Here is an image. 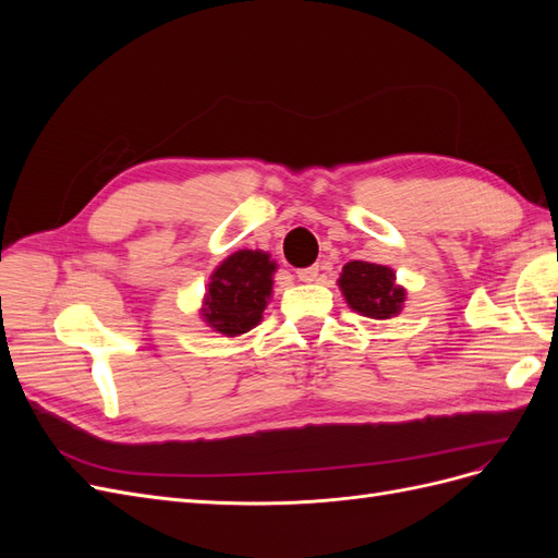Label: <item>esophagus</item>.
<instances>
[{
	"label": "esophagus",
	"instance_id": "1",
	"mask_svg": "<svg viewBox=\"0 0 558 558\" xmlns=\"http://www.w3.org/2000/svg\"><path fill=\"white\" fill-rule=\"evenodd\" d=\"M316 277H318V265H312V267H302V269H298V279H300V281L312 283V281H316Z\"/></svg>",
	"mask_w": 558,
	"mask_h": 558
}]
</instances>
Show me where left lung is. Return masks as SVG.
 Here are the masks:
<instances>
[{"label":"left lung","instance_id":"obj_1","mask_svg":"<svg viewBox=\"0 0 558 558\" xmlns=\"http://www.w3.org/2000/svg\"><path fill=\"white\" fill-rule=\"evenodd\" d=\"M337 286L347 300V305L367 318H391L400 314L404 302V289L396 283L391 267L351 260L342 267Z\"/></svg>","mask_w":558,"mask_h":558}]
</instances>
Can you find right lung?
Wrapping results in <instances>:
<instances>
[{
    "label": "right lung",
    "mask_w": 558,
    "mask_h": 558,
    "mask_svg": "<svg viewBox=\"0 0 558 558\" xmlns=\"http://www.w3.org/2000/svg\"><path fill=\"white\" fill-rule=\"evenodd\" d=\"M277 263L269 253L242 248L234 251L214 269L207 286L202 318L226 337H238L256 328L272 295Z\"/></svg>",
    "instance_id": "right-lung-1"
}]
</instances>
